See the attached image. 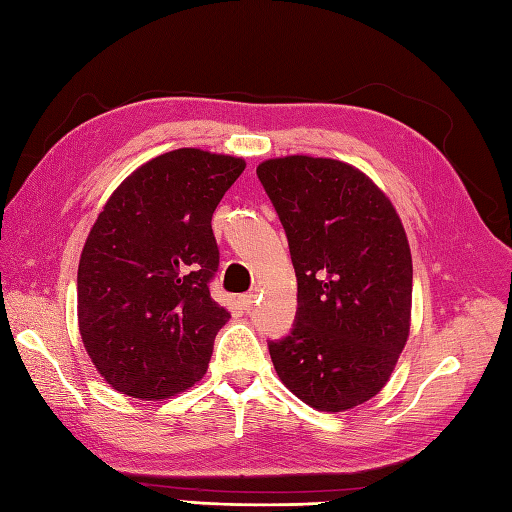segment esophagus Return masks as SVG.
<instances>
[{"mask_svg": "<svg viewBox=\"0 0 512 512\" xmlns=\"http://www.w3.org/2000/svg\"><path fill=\"white\" fill-rule=\"evenodd\" d=\"M255 299H257V292H246V295L239 297V303H242L244 310H250L255 306Z\"/></svg>", "mask_w": 512, "mask_h": 512, "instance_id": "esophagus-1", "label": "esophagus"}]
</instances>
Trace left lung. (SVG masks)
Returning a JSON list of instances; mask_svg holds the SVG:
<instances>
[{
  "mask_svg": "<svg viewBox=\"0 0 512 512\" xmlns=\"http://www.w3.org/2000/svg\"><path fill=\"white\" fill-rule=\"evenodd\" d=\"M257 176L286 228L297 273V323L268 345L275 372L317 411L374 398L411 325V250L394 204L347 162L268 158Z\"/></svg>",
  "mask_w": 512,
  "mask_h": 512,
  "instance_id": "left-lung-1",
  "label": "left lung"
}]
</instances>
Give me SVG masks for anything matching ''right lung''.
<instances>
[{
  "mask_svg": "<svg viewBox=\"0 0 512 512\" xmlns=\"http://www.w3.org/2000/svg\"><path fill=\"white\" fill-rule=\"evenodd\" d=\"M244 158L182 147L140 165L85 239L76 317L85 352L116 391L167 400L209 367L231 312L213 301L220 264L211 217Z\"/></svg>",
  "mask_w": 512,
  "mask_h": 512,
  "instance_id": "obj_1",
  "label": "right lung"
}]
</instances>
